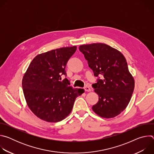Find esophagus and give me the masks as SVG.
I'll return each instance as SVG.
<instances>
[{"label": "esophagus", "mask_w": 154, "mask_h": 154, "mask_svg": "<svg viewBox=\"0 0 154 154\" xmlns=\"http://www.w3.org/2000/svg\"><path fill=\"white\" fill-rule=\"evenodd\" d=\"M84 90H85V91H88V92H89V91H91L90 88L89 86H86L84 87Z\"/></svg>", "instance_id": "obj_1"}]
</instances>
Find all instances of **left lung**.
<instances>
[{
	"label": "left lung",
	"instance_id": "1",
	"mask_svg": "<svg viewBox=\"0 0 154 154\" xmlns=\"http://www.w3.org/2000/svg\"><path fill=\"white\" fill-rule=\"evenodd\" d=\"M79 50L94 75L98 77L92 85L99 96L93 110L104 118L118 116L128 105L135 87L125 57L118 50L103 43L82 45ZM99 75H102L101 79Z\"/></svg>",
	"mask_w": 154,
	"mask_h": 154
}]
</instances>
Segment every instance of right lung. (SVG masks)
Wrapping results in <instances>:
<instances>
[{
    "label": "right lung",
    "mask_w": 154,
    "mask_h": 154,
    "mask_svg": "<svg viewBox=\"0 0 154 154\" xmlns=\"http://www.w3.org/2000/svg\"><path fill=\"white\" fill-rule=\"evenodd\" d=\"M76 46L52 50L36 56L23 79V88L27 103L39 118L57 122L71 112L75 99L84 93L83 89L73 88L65 71Z\"/></svg>",
    "instance_id": "obj_1"
}]
</instances>
